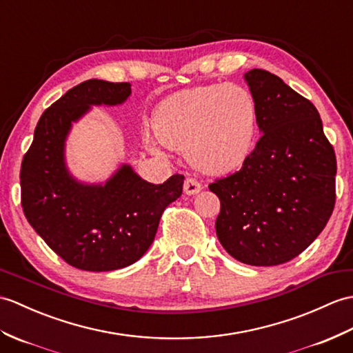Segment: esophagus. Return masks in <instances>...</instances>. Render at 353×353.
<instances>
[{
  "label": "esophagus",
  "mask_w": 353,
  "mask_h": 353,
  "mask_svg": "<svg viewBox=\"0 0 353 353\" xmlns=\"http://www.w3.org/2000/svg\"><path fill=\"white\" fill-rule=\"evenodd\" d=\"M183 191L186 195H194L201 191V183L192 177H186L183 182Z\"/></svg>",
  "instance_id": "esophagus-1"
}]
</instances>
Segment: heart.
<instances>
[{"label": "heart", "mask_w": 353, "mask_h": 353, "mask_svg": "<svg viewBox=\"0 0 353 353\" xmlns=\"http://www.w3.org/2000/svg\"><path fill=\"white\" fill-rule=\"evenodd\" d=\"M152 125L158 141L171 150L186 152L194 167L210 174L228 173L241 167L252 150L257 105L242 85L195 87L163 101ZM147 144L159 152L152 138Z\"/></svg>", "instance_id": "b5f03b06"}]
</instances>
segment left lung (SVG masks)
Listing matches in <instances>:
<instances>
[{"instance_id":"obj_1","label":"left lung","mask_w":353,"mask_h":353,"mask_svg":"<svg viewBox=\"0 0 353 353\" xmlns=\"http://www.w3.org/2000/svg\"><path fill=\"white\" fill-rule=\"evenodd\" d=\"M245 79L261 137L239 171L209 185L221 201L215 228L236 260L276 266L307 250L331 218L337 159L313 103L268 70Z\"/></svg>"}]
</instances>
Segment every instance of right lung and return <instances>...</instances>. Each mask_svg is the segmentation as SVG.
<instances>
[{"label": "right lung", "mask_w": 353, "mask_h": 353, "mask_svg": "<svg viewBox=\"0 0 353 353\" xmlns=\"http://www.w3.org/2000/svg\"><path fill=\"white\" fill-rule=\"evenodd\" d=\"M129 83L88 79L40 117L21 165V204L30 225L73 268L106 272L135 263L149 250L161 216L182 195L183 176L145 182L123 165L108 182L83 185L64 165V139L90 105H117Z\"/></svg>", "instance_id": "right-lung-1"}]
</instances>
